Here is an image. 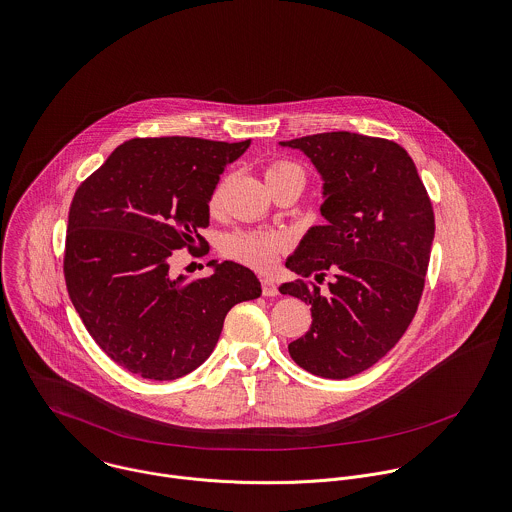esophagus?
Returning <instances> with one entry per match:
<instances>
[{
	"label": "esophagus",
	"instance_id": "esophagus-1",
	"mask_svg": "<svg viewBox=\"0 0 512 512\" xmlns=\"http://www.w3.org/2000/svg\"><path fill=\"white\" fill-rule=\"evenodd\" d=\"M261 291H263V297H275V295H279V289H277L275 281H273V279H267V277L261 279Z\"/></svg>",
	"mask_w": 512,
	"mask_h": 512
}]
</instances>
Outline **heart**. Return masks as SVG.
<instances>
[{
	"label": "heart",
	"mask_w": 512,
	"mask_h": 512,
	"mask_svg": "<svg viewBox=\"0 0 512 512\" xmlns=\"http://www.w3.org/2000/svg\"><path fill=\"white\" fill-rule=\"evenodd\" d=\"M265 178L271 188L277 184L289 182V180H295L301 186H305V182H307L305 170L299 164L289 162V160L269 162L265 168ZM219 204H221V186H217L209 198L211 209H217ZM285 247H287V241L279 235L241 229V231H235L225 237L223 253L229 259L243 263L247 267H253L257 271H269L277 263V259L285 251Z\"/></svg>",
	"instance_id": "heart-1"
}]
</instances>
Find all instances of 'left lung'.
I'll list each match as a JSON object with an SVG mask.
<instances>
[{
	"mask_svg": "<svg viewBox=\"0 0 512 512\" xmlns=\"http://www.w3.org/2000/svg\"><path fill=\"white\" fill-rule=\"evenodd\" d=\"M281 144L303 150L320 172L326 219L287 259L301 279L279 287L312 314L289 354L314 376L344 380L374 366L408 330L425 285L433 207L394 140L340 130ZM326 272L335 281L320 294L307 279L323 280Z\"/></svg>",
	"mask_w": 512,
	"mask_h": 512,
	"instance_id": "left-lung-1",
	"label": "left lung"
}]
</instances>
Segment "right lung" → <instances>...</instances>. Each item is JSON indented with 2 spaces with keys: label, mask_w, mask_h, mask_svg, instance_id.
<instances>
[{
  "label": "right lung",
  "mask_w": 512,
  "mask_h": 512,
  "mask_svg": "<svg viewBox=\"0 0 512 512\" xmlns=\"http://www.w3.org/2000/svg\"><path fill=\"white\" fill-rule=\"evenodd\" d=\"M251 140L132 138L75 192L65 241V283L89 334L124 370L176 380L213 352L225 314L261 295L233 261L204 279L174 277L176 249L207 245L209 198ZM213 263V261H211Z\"/></svg>",
  "instance_id": "obj_1"
}]
</instances>
